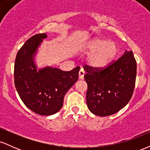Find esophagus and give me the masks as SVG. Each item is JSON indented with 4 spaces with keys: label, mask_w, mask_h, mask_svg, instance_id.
<instances>
[{
    "label": "esophagus",
    "mask_w": 150,
    "mask_h": 150,
    "mask_svg": "<svg viewBox=\"0 0 150 150\" xmlns=\"http://www.w3.org/2000/svg\"><path fill=\"white\" fill-rule=\"evenodd\" d=\"M84 75H85V72H84L83 70L81 69L80 70V72H79V78H80V80H83Z\"/></svg>",
    "instance_id": "esophagus-1"
}]
</instances>
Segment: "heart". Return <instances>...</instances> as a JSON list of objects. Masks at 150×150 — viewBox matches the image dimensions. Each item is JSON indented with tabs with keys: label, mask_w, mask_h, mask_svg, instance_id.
<instances>
[{
	"label": "heart",
	"mask_w": 150,
	"mask_h": 150,
	"mask_svg": "<svg viewBox=\"0 0 150 150\" xmlns=\"http://www.w3.org/2000/svg\"><path fill=\"white\" fill-rule=\"evenodd\" d=\"M87 49L91 53L87 63L94 68L106 67L116 57L118 47L116 43L102 38H95L88 43Z\"/></svg>",
	"instance_id": "obj_1"
}]
</instances>
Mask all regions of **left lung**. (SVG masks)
<instances>
[{
  "instance_id": "8db88e82",
  "label": "left lung",
  "mask_w": 150,
  "mask_h": 150,
  "mask_svg": "<svg viewBox=\"0 0 150 150\" xmlns=\"http://www.w3.org/2000/svg\"><path fill=\"white\" fill-rule=\"evenodd\" d=\"M87 105L93 114L107 116L122 109L135 88L137 63L132 51L103 69L85 65Z\"/></svg>"
}]
</instances>
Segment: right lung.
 Masks as SVG:
<instances>
[{
    "instance_id": "1",
    "label": "right lung",
    "mask_w": 150,
    "mask_h": 150,
    "mask_svg": "<svg viewBox=\"0 0 150 150\" xmlns=\"http://www.w3.org/2000/svg\"><path fill=\"white\" fill-rule=\"evenodd\" d=\"M47 37L46 33L34 35L17 53L15 61V85L27 108L42 116L57 113L63 106L65 94L77 81L80 67L70 71L46 66L37 70L34 56Z\"/></svg>"
}]
</instances>
